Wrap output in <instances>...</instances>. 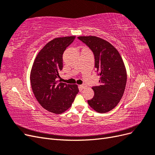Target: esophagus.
<instances>
[{
  "label": "esophagus",
  "mask_w": 155,
  "mask_h": 155,
  "mask_svg": "<svg viewBox=\"0 0 155 155\" xmlns=\"http://www.w3.org/2000/svg\"><path fill=\"white\" fill-rule=\"evenodd\" d=\"M86 87H87V86L85 85H79V88H80V89H81V90H83V89H85Z\"/></svg>",
  "instance_id": "34e87169"
}]
</instances>
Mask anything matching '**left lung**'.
Masks as SVG:
<instances>
[{"label":"left lung","mask_w":155,"mask_h":155,"mask_svg":"<svg viewBox=\"0 0 155 155\" xmlns=\"http://www.w3.org/2000/svg\"><path fill=\"white\" fill-rule=\"evenodd\" d=\"M78 38L92 51L95 68L100 76L99 85L92 88L94 96L88 100V104L96 112L105 113L118 104L125 91L127 72L123 59L113 46L100 37Z\"/></svg>","instance_id":"obj_1"}]
</instances>
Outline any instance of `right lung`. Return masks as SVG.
I'll use <instances>...</instances> for the list:
<instances>
[{
	"instance_id": "1",
	"label": "right lung",
	"mask_w": 155,
	"mask_h": 155,
	"mask_svg": "<svg viewBox=\"0 0 155 155\" xmlns=\"http://www.w3.org/2000/svg\"><path fill=\"white\" fill-rule=\"evenodd\" d=\"M76 38L75 36L55 38L36 56L30 72L34 94L45 109L61 114L71 107L79 92L77 85L60 82L63 69V54Z\"/></svg>"
}]
</instances>
